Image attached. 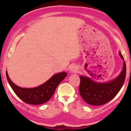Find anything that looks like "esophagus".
Masks as SVG:
<instances>
[{
  "label": "esophagus",
  "instance_id": "esophagus-1",
  "mask_svg": "<svg viewBox=\"0 0 131 131\" xmlns=\"http://www.w3.org/2000/svg\"><path fill=\"white\" fill-rule=\"evenodd\" d=\"M77 67H76V66L75 65H72L71 67L70 68V71L73 72V73H74V72H76L77 71Z\"/></svg>",
  "mask_w": 131,
  "mask_h": 131
}]
</instances>
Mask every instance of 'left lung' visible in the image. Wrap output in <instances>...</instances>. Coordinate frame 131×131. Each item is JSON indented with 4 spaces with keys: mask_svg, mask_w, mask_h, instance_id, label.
Here are the masks:
<instances>
[{
    "mask_svg": "<svg viewBox=\"0 0 131 131\" xmlns=\"http://www.w3.org/2000/svg\"><path fill=\"white\" fill-rule=\"evenodd\" d=\"M120 57L124 60L122 54ZM126 66L124 61L123 68L120 74L110 82L100 83L95 82L85 76H80L79 94L88 104L94 106L104 105L116 95L122 88L126 78Z\"/></svg>",
    "mask_w": 131,
    "mask_h": 131,
    "instance_id": "8db88e82",
    "label": "left lung"
}]
</instances>
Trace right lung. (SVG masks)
<instances>
[{"label": "right lung", "instance_id": "add662e5", "mask_svg": "<svg viewBox=\"0 0 131 131\" xmlns=\"http://www.w3.org/2000/svg\"><path fill=\"white\" fill-rule=\"evenodd\" d=\"M67 74L64 72L53 75L43 84L34 88H22L13 83L6 71L7 80L13 91L21 100L31 105H40L51 99L58 85L65 78Z\"/></svg>", "mask_w": 131, "mask_h": 131}]
</instances>
